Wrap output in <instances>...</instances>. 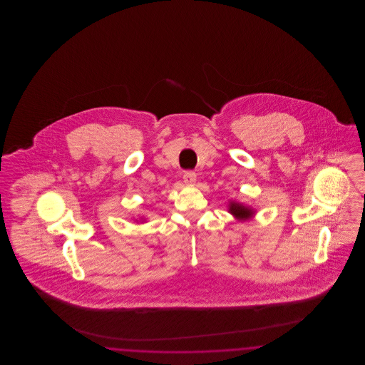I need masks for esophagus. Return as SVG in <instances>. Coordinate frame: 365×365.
Segmentation results:
<instances>
[{"instance_id":"obj_1","label":"esophagus","mask_w":365,"mask_h":365,"mask_svg":"<svg viewBox=\"0 0 365 365\" xmlns=\"http://www.w3.org/2000/svg\"><path fill=\"white\" fill-rule=\"evenodd\" d=\"M195 179H197V175H195V173H192V171H186L183 174V180H185L186 185H190L191 186L195 182Z\"/></svg>"}]
</instances>
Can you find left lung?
Wrapping results in <instances>:
<instances>
[{"mask_svg":"<svg viewBox=\"0 0 365 365\" xmlns=\"http://www.w3.org/2000/svg\"><path fill=\"white\" fill-rule=\"evenodd\" d=\"M228 212L231 215H234L237 219L240 220H246L249 217H252V215L255 213V210L249 207H245L243 204L240 202H235V201H231L230 205H228Z\"/></svg>","mask_w":365,"mask_h":365,"instance_id":"obj_1","label":"left lung"}]
</instances>
